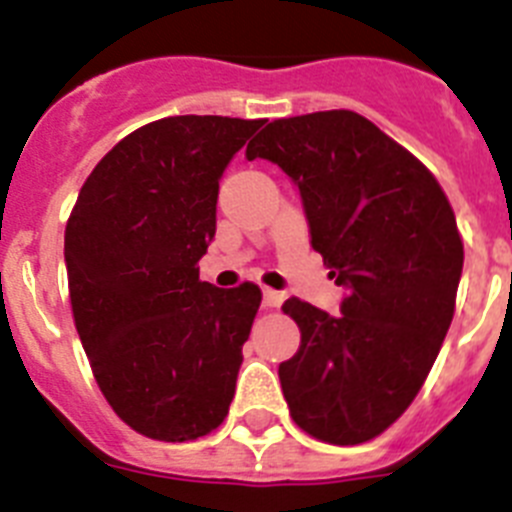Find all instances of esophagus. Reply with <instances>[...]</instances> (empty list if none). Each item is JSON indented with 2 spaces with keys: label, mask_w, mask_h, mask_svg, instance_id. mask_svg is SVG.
<instances>
[{
  "label": "esophagus",
  "mask_w": 512,
  "mask_h": 512,
  "mask_svg": "<svg viewBox=\"0 0 512 512\" xmlns=\"http://www.w3.org/2000/svg\"><path fill=\"white\" fill-rule=\"evenodd\" d=\"M282 300H284L282 292L264 287V307H279V305H282Z\"/></svg>",
  "instance_id": "34e87169"
}]
</instances>
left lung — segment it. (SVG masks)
I'll use <instances>...</instances> for the list:
<instances>
[{"instance_id":"8db88e82","label":"left lung","mask_w":512,"mask_h":512,"mask_svg":"<svg viewBox=\"0 0 512 512\" xmlns=\"http://www.w3.org/2000/svg\"><path fill=\"white\" fill-rule=\"evenodd\" d=\"M246 158L300 189L310 246L346 289L341 315L289 297L300 348L279 364L302 431L354 446L387 431L423 387L454 318L464 246L436 176L351 110L274 120Z\"/></svg>"}]
</instances>
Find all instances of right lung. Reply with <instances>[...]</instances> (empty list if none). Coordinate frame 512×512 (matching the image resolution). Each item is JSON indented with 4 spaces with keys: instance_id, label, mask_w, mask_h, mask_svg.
I'll return each mask as SVG.
<instances>
[{
    "instance_id": "obj_1",
    "label": "right lung",
    "mask_w": 512,
    "mask_h": 512,
    "mask_svg": "<svg viewBox=\"0 0 512 512\" xmlns=\"http://www.w3.org/2000/svg\"><path fill=\"white\" fill-rule=\"evenodd\" d=\"M264 120L179 115L148 122L94 166L66 225L74 323L117 415L156 441L223 423L261 289L200 282L217 189Z\"/></svg>"
}]
</instances>
